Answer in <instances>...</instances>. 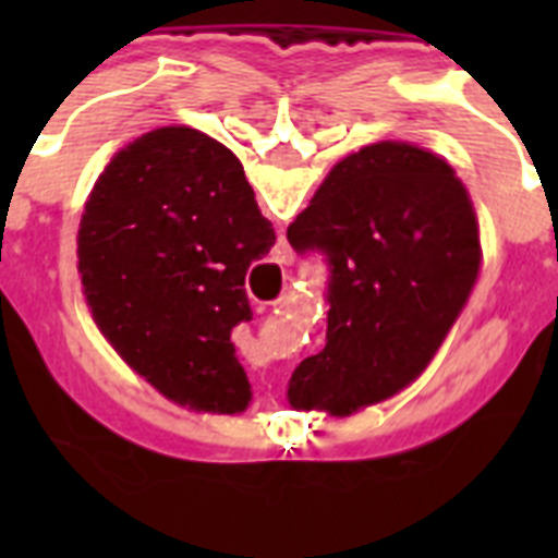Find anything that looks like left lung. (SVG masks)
I'll list each match as a JSON object with an SVG mask.
<instances>
[{
	"mask_svg": "<svg viewBox=\"0 0 558 558\" xmlns=\"http://www.w3.org/2000/svg\"><path fill=\"white\" fill-rule=\"evenodd\" d=\"M295 251L327 254V347L295 366V411L352 416L430 366L481 276L470 192L438 153L374 142L349 153L288 226Z\"/></svg>",
	"mask_w": 558,
	"mask_h": 558,
	"instance_id": "8db88e82",
	"label": "left lung"
}]
</instances>
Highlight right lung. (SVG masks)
<instances>
[{
    "label": "right lung",
    "mask_w": 558,
    "mask_h": 558,
    "mask_svg": "<svg viewBox=\"0 0 558 558\" xmlns=\"http://www.w3.org/2000/svg\"><path fill=\"white\" fill-rule=\"evenodd\" d=\"M276 243L240 159L186 125L113 153L88 192L77 274L102 338L161 397L243 413L251 383L231 329L248 322L245 274Z\"/></svg>",
    "instance_id": "right-lung-1"
}]
</instances>
